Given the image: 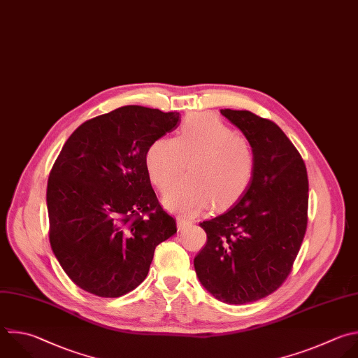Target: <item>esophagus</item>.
<instances>
[{
    "label": "esophagus",
    "mask_w": 358,
    "mask_h": 358,
    "mask_svg": "<svg viewBox=\"0 0 358 358\" xmlns=\"http://www.w3.org/2000/svg\"><path fill=\"white\" fill-rule=\"evenodd\" d=\"M177 224H178V229H184V227L189 226L191 222H189L188 219L182 217V216H178V217H177Z\"/></svg>",
    "instance_id": "1"
}]
</instances>
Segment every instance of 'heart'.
<instances>
[{
	"label": "heart",
	"instance_id": "heart-1",
	"mask_svg": "<svg viewBox=\"0 0 358 358\" xmlns=\"http://www.w3.org/2000/svg\"><path fill=\"white\" fill-rule=\"evenodd\" d=\"M189 176L178 180L166 194V205L192 213L208 202L222 206L249 187L256 155L252 142L213 113L199 112L184 119L176 136L159 138L146 150L152 182L164 191L187 167Z\"/></svg>",
	"mask_w": 358,
	"mask_h": 358
}]
</instances>
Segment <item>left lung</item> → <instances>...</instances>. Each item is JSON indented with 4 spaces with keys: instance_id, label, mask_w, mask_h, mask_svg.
I'll list each match as a JSON object with an SVG mask.
<instances>
[{
    "instance_id": "8db88e82",
    "label": "left lung",
    "mask_w": 358,
    "mask_h": 358,
    "mask_svg": "<svg viewBox=\"0 0 358 358\" xmlns=\"http://www.w3.org/2000/svg\"><path fill=\"white\" fill-rule=\"evenodd\" d=\"M252 142L255 176L227 210L203 220L206 245L194 259L201 284L224 303L277 291L292 271L308 226L309 181L296 148L270 119L220 109Z\"/></svg>"
}]
</instances>
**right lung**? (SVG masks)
<instances>
[{"label": "right lung", "instance_id": "obj_1", "mask_svg": "<svg viewBox=\"0 0 358 358\" xmlns=\"http://www.w3.org/2000/svg\"><path fill=\"white\" fill-rule=\"evenodd\" d=\"M180 116L128 105L88 119L64 143L48 181L49 241L81 289L102 298L131 292L146 278L156 246L177 233L145 157Z\"/></svg>", "mask_w": 358, "mask_h": 358}]
</instances>
